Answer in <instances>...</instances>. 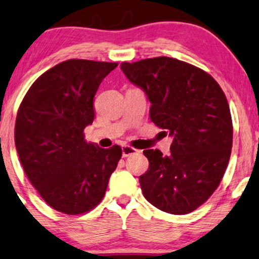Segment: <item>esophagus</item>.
<instances>
[{"label": "esophagus", "instance_id": "obj_1", "mask_svg": "<svg viewBox=\"0 0 259 259\" xmlns=\"http://www.w3.org/2000/svg\"><path fill=\"white\" fill-rule=\"evenodd\" d=\"M136 153H140V150H137V149H135V148H133V147H130V146L122 147V155H123V157H127V156H130V155L136 154Z\"/></svg>", "mask_w": 259, "mask_h": 259}]
</instances>
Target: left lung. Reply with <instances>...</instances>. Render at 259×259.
Listing matches in <instances>:
<instances>
[{"label":"left lung","mask_w":259,"mask_h":259,"mask_svg":"<svg viewBox=\"0 0 259 259\" xmlns=\"http://www.w3.org/2000/svg\"><path fill=\"white\" fill-rule=\"evenodd\" d=\"M146 92L155 125L173 137L169 156L144 150L149 168L140 177L143 195L171 214L191 213L218 188L229 164L233 126L226 96L207 72L168 57L120 64Z\"/></svg>","instance_id":"left-lung-1"}]
</instances>
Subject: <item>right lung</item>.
Masks as SVG:
<instances>
[{"mask_svg": "<svg viewBox=\"0 0 259 259\" xmlns=\"http://www.w3.org/2000/svg\"><path fill=\"white\" fill-rule=\"evenodd\" d=\"M117 63L70 59L41 74L22 99L15 146L22 168L52 208L82 214L102 201L110 175L122 157L84 140L95 119L94 97Z\"/></svg>", "mask_w": 259, "mask_h": 259, "instance_id": "1", "label": "right lung"}]
</instances>
